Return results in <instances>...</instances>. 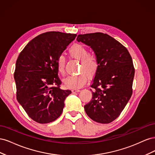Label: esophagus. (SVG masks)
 Returning <instances> with one entry per match:
<instances>
[{"mask_svg": "<svg viewBox=\"0 0 155 155\" xmlns=\"http://www.w3.org/2000/svg\"><path fill=\"white\" fill-rule=\"evenodd\" d=\"M79 91H80V90H79V89H78V88H74L72 90V92H79Z\"/></svg>", "mask_w": 155, "mask_h": 155, "instance_id": "1", "label": "esophagus"}]
</instances>
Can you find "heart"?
I'll return each instance as SVG.
<instances>
[{
	"instance_id": "1",
	"label": "heart",
	"mask_w": 155,
	"mask_h": 155,
	"mask_svg": "<svg viewBox=\"0 0 155 155\" xmlns=\"http://www.w3.org/2000/svg\"><path fill=\"white\" fill-rule=\"evenodd\" d=\"M72 58L80 60L79 73L76 76H69L64 79V85L68 88H76L83 87L87 82L88 75L94 76L97 71L99 63L95 55L89 54L87 46L82 44L75 43L68 50ZM56 66L58 72L64 76L65 74V58L63 55H59L56 59Z\"/></svg>"
}]
</instances>
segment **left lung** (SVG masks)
I'll return each mask as SVG.
<instances>
[{"instance_id":"8db88e82","label":"left lung","mask_w":155,"mask_h":155,"mask_svg":"<svg viewBox=\"0 0 155 155\" xmlns=\"http://www.w3.org/2000/svg\"><path fill=\"white\" fill-rule=\"evenodd\" d=\"M77 41L91 46L99 63L91 85L92 100L84 106L85 110L96 122L109 124L120 115L132 96V58L124 45L104 33L80 34Z\"/></svg>"}]
</instances>
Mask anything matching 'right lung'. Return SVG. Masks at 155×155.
<instances>
[{
	"label": "right lung",
	"instance_id": "add662e5",
	"mask_svg": "<svg viewBox=\"0 0 155 155\" xmlns=\"http://www.w3.org/2000/svg\"><path fill=\"white\" fill-rule=\"evenodd\" d=\"M76 34L48 31L31 40L18 55L14 72L17 100L30 118L52 122L61 114L71 94L60 88L56 59Z\"/></svg>",
	"mask_w": 155,
	"mask_h": 155
}]
</instances>
